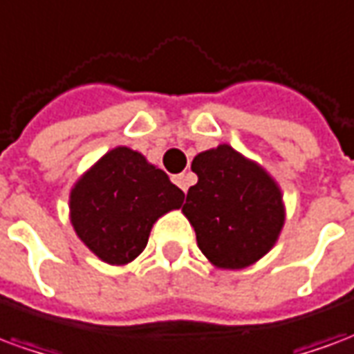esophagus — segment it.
Segmentation results:
<instances>
[{
    "label": "esophagus",
    "instance_id": "34e87169",
    "mask_svg": "<svg viewBox=\"0 0 354 354\" xmlns=\"http://www.w3.org/2000/svg\"><path fill=\"white\" fill-rule=\"evenodd\" d=\"M174 180V184L182 189V192H187V187H189V184H192V178H189V174H178V176L172 178Z\"/></svg>",
    "mask_w": 354,
    "mask_h": 354
}]
</instances>
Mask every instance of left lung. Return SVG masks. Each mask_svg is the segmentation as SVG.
I'll return each mask as SVG.
<instances>
[{"instance_id":"1","label":"left lung","mask_w":354,"mask_h":354,"mask_svg":"<svg viewBox=\"0 0 354 354\" xmlns=\"http://www.w3.org/2000/svg\"><path fill=\"white\" fill-rule=\"evenodd\" d=\"M182 212L197 245L218 269H245L261 260L279 241L286 210L282 192L261 165L230 144L195 155Z\"/></svg>"}]
</instances>
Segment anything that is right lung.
Here are the masks:
<instances>
[{
    "mask_svg": "<svg viewBox=\"0 0 354 354\" xmlns=\"http://www.w3.org/2000/svg\"><path fill=\"white\" fill-rule=\"evenodd\" d=\"M184 192L138 151L117 146L70 192V222L88 250L127 266L146 248L153 223L184 203Z\"/></svg>",
    "mask_w": 354,
    "mask_h": 354,
    "instance_id": "obj_1",
    "label": "right lung"
}]
</instances>
